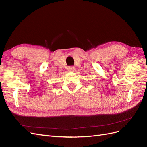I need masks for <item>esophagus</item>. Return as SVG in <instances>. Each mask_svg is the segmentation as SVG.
<instances>
[{
    "instance_id": "esophagus-1",
    "label": "esophagus",
    "mask_w": 147,
    "mask_h": 147,
    "mask_svg": "<svg viewBox=\"0 0 147 147\" xmlns=\"http://www.w3.org/2000/svg\"><path fill=\"white\" fill-rule=\"evenodd\" d=\"M74 70H75V67H68L69 72H74Z\"/></svg>"
}]
</instances>
